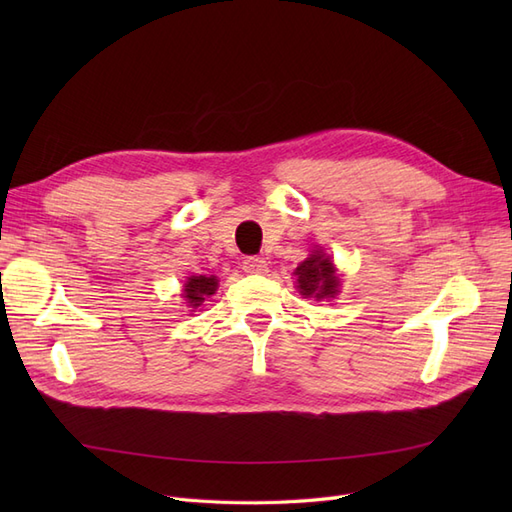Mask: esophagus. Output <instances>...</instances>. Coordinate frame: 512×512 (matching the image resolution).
Masks as SVG:
<instances>
[{
    "label": "esophagus",
    "mask_w": 512,
    "mask_h": 512,
    "mask_svg": "<svg viewBox=\"0 0 512 512\" xmlns=\"http://www.w3.org/2000/svg\"><path fill=\"white\" fill-rule=\"evenodd\" d=\"M243 271L245 273H256V275H262V273H267L269 271V267H267V260H262V258H256V256H247L245 260H243Z\"/></svg>",
    "instance_id": "1"
}]
</instances>
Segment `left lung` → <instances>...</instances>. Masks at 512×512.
I'll return each instance as SVG.
<instances>
[{
    "instance_id": "obj_1",
    "label": "left lung",
    "mask_w": 512,
    "mask_h": 512,
    "mask_svg": "<svg viewBox=\"0 0 512 512\" xmlns=\"http://www.w3.org/2000/svg\"><path fill=\"white\" fill-rule=\"evenodd\" d=\"M294 275H297V288L305 299L314 297L316 301H331L337 297L339 275L333 260L324 252L314 250L309 254V258H305L301 265L294 269Z\"/></svg>"
}]
</instances>
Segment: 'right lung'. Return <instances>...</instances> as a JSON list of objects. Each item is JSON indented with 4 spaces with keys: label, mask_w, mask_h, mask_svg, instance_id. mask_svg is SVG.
<instances>
[{
    "label": "right lung",
    "mask_w": 512,
    "mask_h": 512,
    "mask_svg": "<svg viewBox=\"0 0 512 512\" xmlns=\"http://www.w3.org/2000/svg\"><path fill=\"white\" fill-rule=\"evenodd\" d=\"M215 290H218V277L215 275H192L183 286V299L188 301L194 312V309L205 303V299L215 294Z\"/></svg>",
    "instance_id": "1"
}]
</instances>
